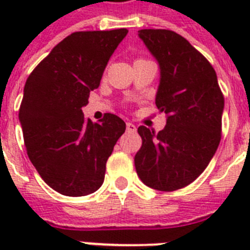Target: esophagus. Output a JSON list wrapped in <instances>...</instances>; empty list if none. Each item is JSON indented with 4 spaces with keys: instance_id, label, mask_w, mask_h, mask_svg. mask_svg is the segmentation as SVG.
I'll return each mask as SVG.
<instances>
[{
    "instance_id": "obj_1",
    "label": "esophagus",
    "mask_w": 250,
    "mask_h": 250,
    "mask_svg": "<svg viewBox=\"0 0 250 250\" xmlns=\"http://www.w3.org/2000/svg\"><path fill=\"white\" fill-rule=\"evenodd\" d=\"M125 129H127V132H136V125L128 122L127 125H125Z\"/></svg>"
}]
</instances>
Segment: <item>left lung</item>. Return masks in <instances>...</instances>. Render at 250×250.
<instances>
[{
  "instance_id": "obj_1",
  "label": "left lung",
  "mask_w": 250,
  "mask_h": 250,
  "mask_svg": "<svg viewBox=\"0 0 250 250\" xmlns=\"http://www.w3.org/2000/svg\"><path fill=\"white\" fill-rule=\"evenodd\" d=\"M139 37L160 66L156 105L166 125L137 128L135 167L145 186L171 192L196 180L217 152L225 98L213 66L184 37L168 29H140Z\"/></svg>"
}]
</instances>
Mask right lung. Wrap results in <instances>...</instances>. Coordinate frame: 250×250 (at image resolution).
Returning <instances> with one entry per match:
<instances>
[{
  "label": "right lung",
  "instance_id": "obj_1",
  "mask_svg": "<svg viewBox=\"0 0 250 250\" xmlns=\"http://www.w3.org/2000/svg\"><path fill=\"white\" fill-rule=\"evenodd\" d=\"M128 29L74 32L52 49L25 82L19 122L29 160L58 193H93L125 123L107 113L100 123L82 107L97 89L110 57Z\"/></svg>",
  "mask_w": 250,
  "mask_h": 250
}]
</instances>
